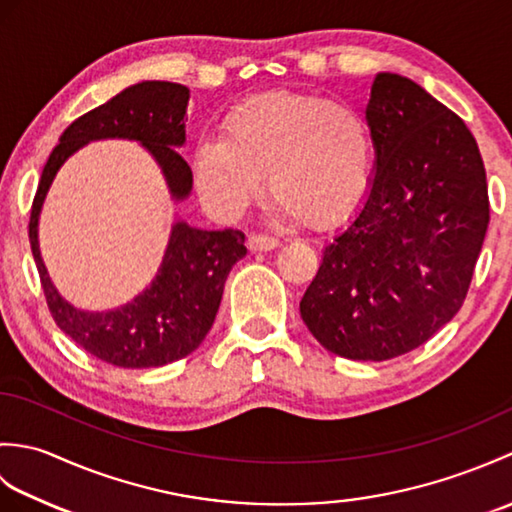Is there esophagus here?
I'll use <instances>...</instances> for the list:
<instances>
[{"label": "esophagus", "mask_w": 512, "mask_h": 512, "mask_svg": "<svg viewBox=\"0 0 512 512\" xmlns=\"http://www.w3.org/2000/svg\"><path fill=\"white\" fill-rule=\"evenodd\" d=\"M281 242L273 235H262V233H253L248 237V248L250 250H275Z\"/></svg>", "instance_id": "esophagus-1"}]
</instances>
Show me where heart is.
Returning a JSON list of instances; mask_svg holds the SVG:
<instances>
[{
	"label": "heart",
	"mask_w": 512,
	"mask_h": 512,
	"mask_svg": "<svg viewBox=\"0 0 512 512\" xmlns=\"http://www.w3.org/2000/svg\"><path fill=\"white\" fill-rule=\"evenodd\" d=\"M374 138L352 105L317 94L275 92L250 99L224 118L222 138L193 149V182L209 211L242 215L266 187L277 215L314 228L345 222L372 180Z\"/></svg>",
	"instance_id": "heart-1"
}]
</instances>
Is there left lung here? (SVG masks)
I'll return each instance as SVG.
<instances>
[{"label":"left lung","mask_w":512,"mask_h":512,"mask_svg":"<svg viewBox=\"0 0 512 512\" xmlns=\"http://www.w3.org/2000/svg\"><path fill=\"white\" fill-rule=\"evenodd\" d=\"M365 118L376 149L369 193L325 246L299 310L325 350L387 361L458 314L491 217L480 149L458 114L407 76L380 72Z\"/></svg>","instance_id":"left-lung-1"}]
</instances>
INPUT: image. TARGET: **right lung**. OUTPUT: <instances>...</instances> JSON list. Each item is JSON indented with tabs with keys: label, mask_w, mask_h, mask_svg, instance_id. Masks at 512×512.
<instances>
[{
	"label": "right lung",
	"mask_w": 512,
	"mask_h": 512,
	"mask_svg": "<svg viewBox=\"0 0 512 512\" xmlns=\"http://www.w3.org/2000/svg\"><path fill=\"white\" fill-rule=\"evenodd\" d=\"M187 103L189 88L184 85L143 81L79 116L52 149L32 200L28 237L54 323L85 352L116 367L167 365L191 354L204 341L220 308L224 281L246 255L244 233L235 228L202 231L182 220L173 222L154 281L121 308L85 312L65 301L52 286L39 250V213L63 162L83 145L103 138L136 140L158 162L171 198L176 202L187 198L193 173L176 151L187 140Z\"/></svg>",
	"instance_id": "obj_1"
}]
</instances>
